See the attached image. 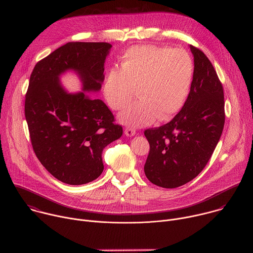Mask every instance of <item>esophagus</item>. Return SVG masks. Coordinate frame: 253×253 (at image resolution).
Instances as JSON below:
<instances>
[{"mask_svg":"<svg viewBox=\"0 0 253 253\" xmlns=\"http://www.w3.org/2000/svg\"><path fill=\"white\" fill-rule=\"evenodd\" d=\"M125 134L127 135V136H134L135 134H136V131H135V129H133V128H131V127H127L126 129H125Z\"/></svg>","mask_w":253,"mask_h":253,"instance_id":"1","label":"esophagus"}]
</instances>
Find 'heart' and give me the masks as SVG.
<instances>
[{
	"mask_svg": "<svg viewBox=\"0 0 253 253\" xmlns=\"http://www.w3.org/2000/svg\"><path fill=\"white\" fill-rule=\"evenodd\" d=\"M194 63L182 49L153 45L133 46L105 77L103 93L113 110L127 107L135 96L139 100L119 115L129 126H145L172 118L181 109L190 91Z\"/></svg>",
	"mask_w": 253,
	"mask_h": 253,
	"instance_id": "b5f03b06",
	"label": "heart"
}]
</instances>
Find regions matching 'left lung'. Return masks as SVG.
Segmentation results:
<instances>
[{
  "label": "left lung",
  "instance_id": "1",
  "mask_svg": "<svg viewBox=\"0 0 253 253\" xmlns=\"http://www.w3.org/2000/svg\"><path fill=\"white\" fill-rule=\"evenodd\" d=\"M194 73L188 97L167 124L144 131L150 150L144 172L150 182L176 188L194 179L206 166L225 122L224 93L206 55L190 45Z\"/></svg>",
  "mask_w": 253,
  "mask_h": 253
}]
</instances>
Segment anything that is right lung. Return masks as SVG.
<instances>
[{
  "mask_svg": "<svg viewBox=\"0 0 253 253\" xmlns=\"http://www.w3.org/2000/svg\"><path fill=\"white\" fill-rule=\"evenodd\" d=\"M111 47L69 42L36 64L30 77L25 117L33 150L55 178L70 185L86 184L101 175L103 149L122 136L123 128L102 100L65 91L59 76L73 69L84 90L99 91Z\"/></svg>",
  "mask_w": 253,
  "mask_h": 253,
  "instance_id": "1",
  "label": "right lung"
}]
</instances>
